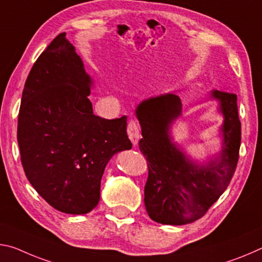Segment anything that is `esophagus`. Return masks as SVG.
Wrapping results in <instances>:
<instances>
[{"label":"esophagus","instance_id":"obj_1","mask_svg":"<svg viewBox=\"0 0 262 262\" xmlns=\"http://www.w3.org/2000/svg\"><path fill=\"white\" fill-rule=\"evenodd\" d=\"M127 135L128 138L132 141L134 146L138 145V141L140 138V131H139V125L135 119H130L127 124Z\"/></svg>","mask_w":262,"mask_h":262}]
</instances>
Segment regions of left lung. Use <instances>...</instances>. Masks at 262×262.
Returning a JSON list of instances; mask_svg holds the SVG:
<instances>
[{
  "mask_svg": "<svg viewBox=\"0 0 262 262\" xmlns=\"http://www.w3.org/2000/svg\"><path fill=\"white\" fill-rule=\"evenodd\" d=\"M211 97L220 102V113L224 117L223 146L216 158L203 165L190 160L171 140L170 125L182 111L178 95L164 94L137 106L143 136L139 148L148 162L144 202L154 222L184 225L200 220L231 182L242 140L237 95L213 91Z\"/></svg>",
  "mask_w": 262,
  "mask_h": 262,
  "instance_id": "8db88e82",
  "label": "left lung"
}]
</instances>
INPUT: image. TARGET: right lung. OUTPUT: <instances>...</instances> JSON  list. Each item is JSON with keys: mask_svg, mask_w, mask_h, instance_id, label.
Listing matches in <instances>:
<instances>
[{"mask_svg": "<svg viewBox=\"0 0 262 262\" xmlns=\"http://www.w3.org/2000/svg\"><path fill=\"white\" fill-rule=\"evenodd\" d=\"M92 84L75 47L60 33L33 63L20 101L17 141L25 175L51 207L71 215L96 207L106 164L132 147L126 116L94 115Z\"/></svg>", "mask_w": 262, "mask_h": 262, "instance_id": "add662e5", "label": "right lung"}]
</instances>
